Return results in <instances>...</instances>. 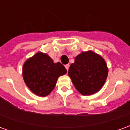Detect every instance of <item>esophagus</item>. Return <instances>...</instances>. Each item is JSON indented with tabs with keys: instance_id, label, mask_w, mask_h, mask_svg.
Here are the masks:
<instances>
[{
	"instance_id": "obj_1",
	"label": "esophagus",
	"mask_w": 130,
	"mask_h": 130,
	"mask_svg": "<svg viewBox=\"0 0 130 130\" xmlns=\"http://www.w3.org/2000/svg\"><path fill=\"white\" fill-rule=\"evenodd\" d=\"M65 68H66V70L68 71V69H69V67H70V65L69 64H67V65H65Z\"/></svg>"
}]
</instances>
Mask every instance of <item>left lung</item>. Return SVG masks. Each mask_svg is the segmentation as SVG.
<instances>
[{
	"label": "left lung",
	"mask_w": 130,
	"mask_h": 130,
	"mask_svg": "<svg viewBox=\"0 0 130 130\" xmlns=\"http://www.w3.org/2000/svg\"><path fill=\"white\" fill-rule=\"evenodd\" d=\"M68 74L79 93L83 95H90L98 92L103 86L108 74V68L100 56L88 51L75 58Z\"/></svg>",
	"instance_id": "obj_1"
}]
</instances>
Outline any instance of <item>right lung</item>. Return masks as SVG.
Here are the masks:
<instances>
[{"label":"right lung","mask_w":130,"mask_h":130,"mask_svg":"<svg viewBox=\"0 0 130 130\" xmlns=\"http://www.w3.org/2000/svg\"><path fill=\"white\" fill-rule=\"evenodd\" d=\"M67 70L60 62L54 63L46 54L38 52L28 59L23 66V77L26 84L37 95H48L56 86L58 78Z\"/></svg>","instance_id":"right-lung-1"}]
</instances>
